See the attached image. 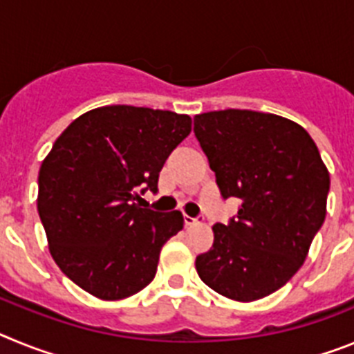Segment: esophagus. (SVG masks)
I'll return each instance as SVG.
<instances>
[{
  "label": "esophagus",
  "instance_id": "1",
  "mask_svg": "<svg viewBox=\"0 0 354 354\" xmlns=\"http://www.w3.org/2000/svg\"><path fill=\"white\" fill-rule=\"evenodd\" d=\"M195 223H196V218H192V216L184 214V225H186V227H192V225H195Z\"/></svg>",
  "mask_w": 354,
  "mask_h": 354
}]
</instances>
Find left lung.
<instances>
[{
	"instance_id": "1",
	"label": "left lung",
	"mask_w": 354,
	"mask_h": 354,
	"mask_svg": "<svg viewBox=\"0 0 354 354\" xmlns=\"http://www.w3.org/2000/svg\"><path fill=\"white\" fill-rule=\"evenodd\" d=\"M195 136L223 198H239L195 261L205 286L255 301L286 286L326 218L330 174L301 126L273 113L221 109L195 117Z\"/></svg>"
}]
</instances>
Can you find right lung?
<instances>
[{
	"label": "right lung",
	"instance_id": "right-lung-1",
	"mask_svg": "<svg viewBox=\"0 0 354 354\" xmlns=\"http://www.w3.org/2000/svg\"><path fill=\"white\" fill-rule=\"evenodd\" d=\"M189 133L187 115L118 104L86 111L58 136L40 167L37 207L53 259L76 286L122 299L154 280L184 220L134 200L158 192L162 165Z\"/></svg>",
	"mask_w": 354,
	"mask_h": 354
}]
</instances>
